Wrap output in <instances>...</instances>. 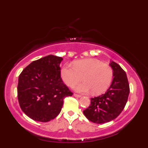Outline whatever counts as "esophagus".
I'll use <instances>...</instances> for the list:
<instances>
[{
	"label": "esophagus",
	"instance_id": "esophagus-1",
	"mask_svg": "<svg viewBox=\"0 0 148 148\" xmlns=\"http://www.w3.org/2000/svg\"><path fill=\"white\" fill-rule=\"evenodd\" d=\"M74 96L75 97H77V98H79V97H82L81 95H77V94H76V93H74Z\"/></svg>",
	"mask_w": 148,
	"mask_h": 148
}]
</instances>
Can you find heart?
Wrapping results in <instances>:
<instances>
[{
	"mask_svg": "<svg viewBox=\"0 0 148 148\" xmlns=\"http://www.w3.org/2000/svg\"><path fill=\"white\" fill-rule=\"evenodd\" d=\"M62 80L69 87L78 83L83 76L84 82L74 87L75 91L81 93L92 91L94 95L106 91L113 78V71L108 64L99 59L88 58L77 60L71 64H65L61 71Z\"/></svg>",
	"mask_w": 148,
	"mask_h": 148,
	"instance_id": "heart-1",
	"label": "heart"
}]
</instances>
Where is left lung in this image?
<instances>
[{
  "mask_svg": "<svg viewBox=\"0 0 148 148\" xmlns=\"http://www.w3.org/2000/svg\"><path fill=\"white\" fill-rule=\"evenodd\" d=\"M113 70L114 78L104 94L91 99V105L84 110L89 121L101 124L112 121L121 113L129 95V84L127 74L118 64L110 63Z\"/></svg>",
  "mask_w": 148,
  "mask_h": 148,
  "instance_id": "obj_1",
  "label": "left lung"
}]
</instances>
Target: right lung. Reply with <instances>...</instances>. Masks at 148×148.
<instances>
[{"label":"right lung","instance_id":"right-lung-1","mask_svg":"<svg viewBox=\"0 0 148 148\" xmlns=\"http://www.w3.org/2000/svg\"><path fill=\"white\" fill-rule=\"evenodd\" d=\"M61 57L49 55L32 61L19 76L17 98L25 114L34 121L47 122L58 116L64 99L72 92L61 77Z\"/></svg>","mask_w":148,"mask_h":148}]
</instances>
